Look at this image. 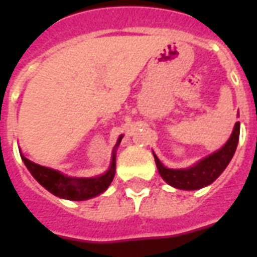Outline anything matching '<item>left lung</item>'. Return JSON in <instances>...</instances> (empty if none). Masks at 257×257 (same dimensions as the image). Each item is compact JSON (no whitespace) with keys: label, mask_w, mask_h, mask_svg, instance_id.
Listing matches in <instances>:
<instances>
[{"label":"left lung","mask_w":257,"mask_h":257,"mask_svg":"<svg viewBox=\"0 0 257 257\" xmlns=\"http://www.w3.org/2000/svg\"><path fill=\"white\" fill-rule=\"evenodd\" d=\"M238 139H239V122H235V126L232 129L230 139L220 150H217L213 154L205 157L204 160L197 162L195 165L186 169H169L162 165V162L158 160V157L154 154L157 169L161 175V178L167 182L169 186L180 190H198L205 186H209L219 178L221 172L226 169L228 162L231 161L232 156L237 149Z\"/></svg>","instance_id":"8db88e82"}]
</instances>
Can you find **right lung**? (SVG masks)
Masks as SVG:
<instances>
[{
	"label": "right lung",
	"instance_id": "add662e5",
	"mask_svg": "<svg viewBox=\"0 0 257 257\" xmlns=\"http://www.w3.org/2000/svg\"><path fill=\"white\" fill-rule=\"evenodd\" d=\"M121 139H122V135L118 138L117 145L112 150L111 164H110L108 171L95 178H70L59 171L34 164L30 160H27L25 156H22V160L34 179L49 193H52L59 198L70 199V201H84V199L93 198L103 191H106L107 187L111 184L114 175H115V149L121 143Z\"/></svg>",
	"mask_w": 257,
	"mask_h": 257
}]
</instances>
